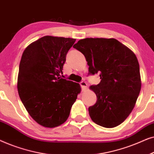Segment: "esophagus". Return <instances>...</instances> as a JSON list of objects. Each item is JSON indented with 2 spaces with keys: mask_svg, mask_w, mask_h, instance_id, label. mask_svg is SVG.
Returning <instances> with one entry per match:
<instances>
[{
  "mask_svg": "<svg viewBox=\"0 0 154 154\" xmlns=\"http://www.w3.org/2000/svg\"><path fill=\"white\" fill-rule=\"evenodd\" d=\"M80 85H81V87L82 90H85L86 88H87V86H88L87 83H86V82H85V81H81V83H80Z\"/></svg>",
  "mask_w": 154,
  "mask_h": 154,
  "instance_id": "34e87169",
  "label": "esophagus"
}]
</instances>
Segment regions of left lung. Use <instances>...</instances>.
<instances>
[{"label":"left lung","mask_w":154,"mask_h":154,"mask_svg":"<svg viewBox=\"0 0 154 154\" xmlns=\"http://www.w3.org/2000/svg\"><path fill=\"white\" fill-rule=\"evenodd\" d=\"M73 48L88 62V75L100 74V83L90 88L97 102L90 116L102 127H116L132 112L141 90L140 65L134 52L114 38L80 40Z\"/></svg>","instance_id":"obj_1"}]
</instances>
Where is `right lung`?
Returning <instances> with one entry per match:
<instances>
[{
	"instance_id": "obj_1",
	"label": "right lung",
	"mask_w": 154,
	"mask_h": 154,
	"mask_svg": "<svg viewBox=\"0 0 154 154\" xmlns=\"http://www.w3.org/2000/svg\"><path fill=\"white\" fill-rule=\"evenodd\" d=\"M75 41L46 35L30 44L22 54L17 79L19 95L29 115L44 127L64 123L81 92L79 83L60 77L67 52Z\"/></svg>"
}]
</instances>
